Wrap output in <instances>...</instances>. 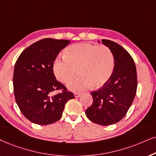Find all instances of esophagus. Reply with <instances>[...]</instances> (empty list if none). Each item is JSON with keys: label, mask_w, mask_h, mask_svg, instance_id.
Segmentation results:
<instances>
[{"label": "esophagus", "mask_w": 156, "mask_h": 156, "mask_svg": "<svg viewBox=\"0 0 156 156\" xmlns=\"http://www.w3.org/2000/svg\"><path fill=\"white\" fill-rule=\"evenodd\" d=\"M74 95H75V97H76V98H78V97H80L82 94L80 93H75Z\"/></svg>", "instance_id": "1"}]
</instances>
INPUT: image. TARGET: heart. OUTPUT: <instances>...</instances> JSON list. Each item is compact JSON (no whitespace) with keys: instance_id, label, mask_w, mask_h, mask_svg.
<instances>
[{"instance_id":"obj_1","label":"heart","mask_w":156,"mask_h":156,"mask_svg":"<svg viewBox=\"0 0 156 156\" xmlns=\"http://www.w3.org/2000/svg\"><path fill=\"white\" fill-rule=\"evenodd\" d=\"M115 58L111 49L104 45L79 43L66 50L64 56L53 63V72L57 79L67 83L77 73L79 75L68 85L70 90L81 91L91 86L100 88L113 75Z\"/></svg>"}]
</instances>
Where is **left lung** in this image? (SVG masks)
I'll use <instances>...</instances> for the list:
<instances>
[{
    "mask_svg": "<svg viewBox=\"0 0 156 156\" xmlns=\"http://www.w3.org/2000/svg\"><path fill=\"white\" fill-rule=\"evenodd\" d=\"M115 58L113 75L102 88L93 91V104L86 111L90 121L101 126L119 122L131 106L137 90V72L129 53L113 41L102 40Z\"/></svg>",
    "mask_w": 156,
    "mask_h": 156,
    "instance_id": "8db88e82",
    "label": "left lung"
}]
</instances>
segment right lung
Wrapping results in <instances>:
<instances>
[{
	"instance_id": "1",
	"label": "right lung",
	"mask_w": 156,
	"mask_h": 156,
	"mask_svg": "<svg viewBox=\"0 0 156 156\" xmlns=\"http://www.w3.org/2000/svg\"><path fill=\"white\" fill-rule=\"evenodd\" d=\"M70 41L44 38L33 43L20 53L13 72V91L16 103L25 117L38 125L58 121L66 103L73 93L58 81L53 62ZM62 91L55 96V90Z\"/></svg>"
}]
</instances>
